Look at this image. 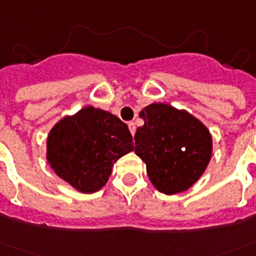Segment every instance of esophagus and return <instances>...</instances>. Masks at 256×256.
<instances>
[{
	"instance_id": "1",
	"label": "esophagus",
	"mask_w": 256,
	"mask_h": 256,
	"mask_svg": "<svg viewBox=\"0 0 256 256\" xmlns=\"http://www.w3.org/2000/svg\"><path fill=\"white\" fill-rule=\"evenodd\" d=\"M128 130H130V132H132V136H134V134H136V124H134V122H128Z\"/></svg>"
}]
</instances>
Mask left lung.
I'll return each mask as SVG.
<instances>
[{"instance_id": "8db88e82", "label": "left lung", "mask_w": 256, "mask_h": 256, "mask_svg": "<svg viewBox=\"0 0 256 256\" xmlns=\"http://www.w3.org/2000/svg\"><path fill=\"white\" fill-rule=\"evenodd\" d=\"M136 154L146 164L152 184L165 194L184 192L206 172L212 156L210 130L185 110L153 103L140 112Z\"/></svg>"}]
</instances>
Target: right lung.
Wrapping results in <instances>:
<instances>
[{
    "instance_id": "add662e5",
    "label": "right lung",
    "mask_w": 256,
    "mask_h": 256,
    "mask_svg": "<svg viewBox=\"0 0 256 256\" xmlns=\"http://www.w3.org/2000/svg\"><path fill=\"white\" fill-rule=\"evenodd\" d=\"M132 150L134 146L128 124L92 106L58 120L46 140L50 168L82 193L103 188L114 164Z\"/></svg>"
}]
</instances>
